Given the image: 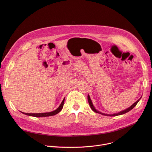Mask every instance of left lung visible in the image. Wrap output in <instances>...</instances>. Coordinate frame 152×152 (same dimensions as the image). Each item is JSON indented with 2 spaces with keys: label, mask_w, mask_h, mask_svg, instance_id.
<instances>
[{
  "label": "left lung",
  "mask_w": 152,
  "mask_h": 152,
  "mask_svg": "<svg viewBox=\"0 0 152 152\" xmlns=\"http://www.w3.org/2000/svg\"><path fill=\"white\" fill-rule=\"evenodd\" d=\"M140 99H141V98H140V99H138L136 102H135L132 106H131L129 107H128L127 109H126V110H124V111H121V112H120V113H117V114H110V115H109V114H106L102 113H100V112L97 111L95 109V107H94V106H93V103H92V102H91V99H90V96L88 95V103H89V104H90V107L91 108V110H92L94 112H95V113H99V114H102V115H107V116H109V115H110V116H117V115H120L124 114H125V113H126L130 111L131 110H132L133 108L137 105V104L138 103V102H139V100H140Z\"/></svg>",
  "instance_id": "8db88e82"
}]
</instances>
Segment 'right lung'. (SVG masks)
<instances>
[{
  "label": "right lung",
  "mask_w": 152,
  "mask_h": 152,
  "mask_svg": "<svg viewBox=\"0 0 152 152\" xmlns=\"http://www.w3.org/2000/svg\"><path fill=\"white\" fill-rule=\"evenodd\" d=\"M64 100H65V98L63 99L62 103H61V104L59 105V106L57 108V109L52 112H50V113H39V114H29V113H23V114L27 115H29V116H33V117H49V116H52V115H55L56 114H57L58 113H59L62 109L63 106H64Z\"/></svg>",
  "instance_id": "obj_1"
}]
</instances>
